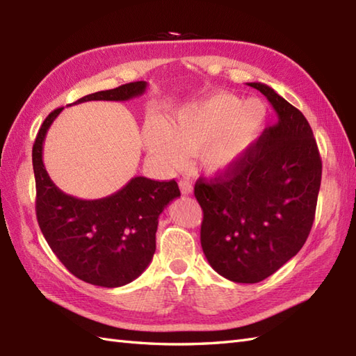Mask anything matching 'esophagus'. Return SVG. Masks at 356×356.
Instances as JSON below:
<instances>
[{
    "label": "esophagus",
    "instance_id": "1",
    "mask_svg": "<svg viewBox=\"0 0 356 356\" xmlns=\"http://www.w3.org/2000/svg\"><path fill=\"white\" fill-rule=\"evenodd\" d=\"M179 186H180V193H182L184 195L193 194V190H194V188H193V185H191L190 180H180Z\"/></svg>",
    "mask_w": 356,
    "mask_h": 356
}]
</instances>
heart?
<instances>
[{"mask_svg":"<svg viewBox=\"0 0 356 356\" xmlns=\"http://www.w3.org/2000/svg\"><path fill=\"white\" fill-rule=\"evenodd\" d=\"M266 122V107L259 99L213 92L172 111L165 120L148 118L142 139L147 153L163 170L177 171L188 154L199 153L203 172L223 177L243 162Z\"/></svg>","mask_w":356,"mask_h":356,"instance_id":"b5f03b06","label":"heart"}]
</instances>
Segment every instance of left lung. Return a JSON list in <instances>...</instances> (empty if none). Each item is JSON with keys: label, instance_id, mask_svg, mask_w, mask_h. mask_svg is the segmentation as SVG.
<instances>
[{"label": "left lung", "instance_id": "obj_1", "mask_svg": "<svg viewBox=\"0 0 356 356\" xmlns=\"http://www.w3.org/2000/svg\"><path fill=\"white\" fill-rule=\"evenodd\" d=\"M278 122L255 142L236 170L197 180L203 209L200 243L217 274L259 283L298 254L311 232L321 185V157L303 113L261 82Z\"/></svg>", "mask_w": 356, "mask_h": 356}]
</instances>
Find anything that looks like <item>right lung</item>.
<instances>
[{"label":"right lung","mask_w":356,"mask_h":356,"mask_svg":"<svg viewBox=\"0 0 356 356\" xmlns=\"http://www.w3.org/2000/svg\"><path fill=\"white\" fill-rule=\"evenodd\" d=\"M145 81L130 82L81 97L87 101H130L147 90ZM51 111L36 136L32 161L36 182V217L44 238L74 277L95 286L119 287L138 278L153 260L159 216L180 197L176 180L157 182L133 177L107 197L82 200L51 182L42 162V145L53 120Z\"/></svg>","instance_id":"1"}]
</instances>
